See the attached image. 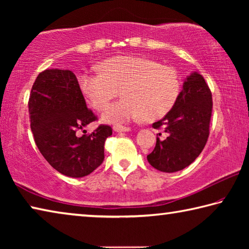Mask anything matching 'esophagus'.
I'll list each match as a JSON object with an SVG mask.
<instances>
[{
	"instance_id": "esophagus-1",
	"label": "esophagus",
	"mask_w": 249,
	"mask_h": 249,
	"mask_svg": "<svg viewBox=\"0 0 249 249\" xmlns=\"http://www.w3.org/2000/svg\"><path fill=\"white\" fill-rule=\"evenodd\" d=\"M113 130L116 133H120V132H129L130 128L129 127H125V126H120V125H116L113 127Z\"/></svg>"
}]
</instances>
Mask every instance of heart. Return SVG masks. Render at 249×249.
Returning <instances> with one entry per match:
<instances>
[{
    "label": "heart",
    "mask_w": 249,
    "mask_h": 249,
    "mask_svg": "<svg viewBox=\"0 0 249 249\" xmlns=\"http://www.w3.org/2000/svg\"><path fill=\"white\" fill-rule=\"evenodd\" d=\"M101 73L82 72L81 93L96 111L105 108L120 90L123 100L108 107L104 123L123 124L135 119L155 121L169 113L180 95L181 81L170 67L145 57H113L100 65Z\"/></svg>",
    "instance_id": "obj_1"
}]
</instances>
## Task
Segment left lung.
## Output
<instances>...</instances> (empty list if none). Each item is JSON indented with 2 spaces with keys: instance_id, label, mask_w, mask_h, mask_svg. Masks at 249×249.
Masks as SVG:
<instances>
[{
  "instance_id": "8db88e82",
  "label": "left lung",
  "mask_w": 249,
  "mask_h": 249,
  "mask_svg": "<svg viewBox=\"0 0 249 249\" xmlns=\"http://www.w3.org/2000/svg\"><path fill=\"white\" fill-rule=\"evenodd\" d=\"M212 107L208 84L199 72L193 71L184 79L175 107L153 124L154 128L163 127L167 134L163 141L157 137L153 153L147 156L155 169L170 174L195 161L208 141Z\"/></svg>"
}]
</instances>
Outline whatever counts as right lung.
<instances>
[{
  "label": "right lung",
  "mask_w": 249,
  "mask_h": 249,
  "mask_svg": "<svg viewBox=\"0 0 249 249\" xmlns=\"http://www.w3.org/2000/svg\"><path fill=\"white\" fill-rule=\"evenodd\" d=\"M31 128L41 155L53 169L71 178L90 175L104 160V142L112 128L101 125L91 134L88 124L96 120L70 70L47 69L32 88L28 102Z\"/></svg>",
  "instance_id": "right-lung-1"
}]
</instances>
